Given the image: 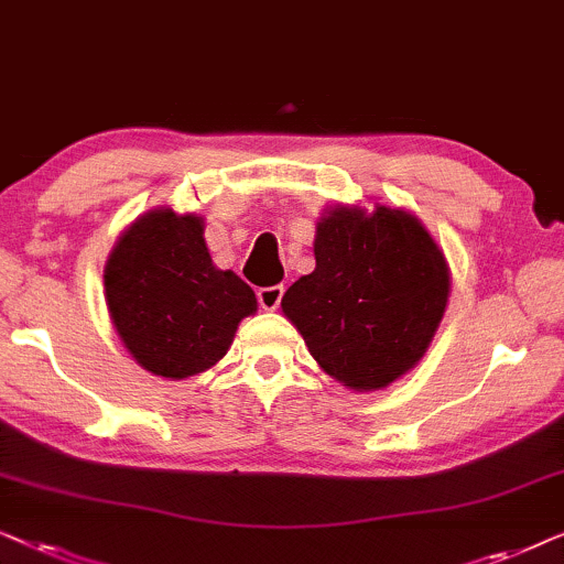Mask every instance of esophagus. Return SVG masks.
Returning <instances> with one entry per match:
<instances>
[{
  "instance_id": "1",
  "label": "esophagus",
  "mask_w": 564,
  "mask_h": 564,
  "mask_svg": "<svg viewBox=\"0 0 564 564\" xmlns=\"http://www.w3.org/2000/svg\"><path fill=\"white\" fill-rule=\"evenodd\" d=\"M281 299H283V286H268L258 291V302L265 312H275L278 304H281Z\"/></svg>"
}]
</instances>
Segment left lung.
Returning <instances> with one entry per match:
<instances>
[{
    "mask_svg": "<svg viewBox=\"0 0 564 564\" xmlns=\"http://www.w3.org/2000/svg\"><path fill=\"white\" fill-rule=\"evenodd\" d=\"M310 275L281 310L319 369L352 392H377L415 369L444 319L452 270L415 214L329 206Z\"/></svg>",
    "mask_w": 564,
    "mask_h": 564,
    "instance_id": "1",
    "label": "left lung"
}]
</instances>
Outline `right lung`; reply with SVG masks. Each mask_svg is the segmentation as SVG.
<instances>
[{
	"instance_id": "add662e5",
	"label": "right lung",
	"mask_w": 564,
	"mask_h": 564,
	"mask_svg": "<svg viewBox=\"0 0 564 564\" xmlns=\"http://www.w3.org/2000/svg\"><path fill=\"white\" fill-rule=\"evenodd\" d=\"M198 214L152 208L133 219L105 262L112 327L141 369L162 379L204 373L227 356L254 291L214 265Z\"/></svg>"
}]
</instances>
